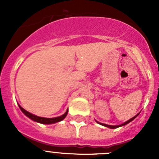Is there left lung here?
I'll use <instances>...</instances> for the list:
<instances>
[{"label":"left lung","instance_id":"obj_1","mask_svg":"<svg viewBox=\"0 0 159 159\" xmlns=\"http://www.w3.org/2000/svg\"><path fill=\"white\" fill-rule=\"evenodd\" d=\"M139 114H138V115H136L135 116H134V117H133V118H131V119H129V120H127V122H125L124 123H122V124H120V125H117V126H112V125H107V124H105V123H99V122L96 121V120H95V122H96L97 123H99V124L102 125V126H104V127H108V128H111V129H116V128H118V127H123V126H125V125H127V123H130V122H131L132 120H134V119H135V118L137 117L138 116H139Z\"/></svg>","mask_w":159,"mask_h":159}]
</instances>
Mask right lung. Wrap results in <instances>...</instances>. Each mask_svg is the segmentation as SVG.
<instances>
[{
  "mask_svg": "<svg viewBox=\"0 0 159 159\" xmlns=\"http://www.w3.org/2000/svg\"><path fill=\"white\" fill-rule=\"evenodd\" d=\"M19 105V107L20 109L21 110V111L25 114V116L29 117V119L33 120L35 122H37V123H42V124H52V123H58V122L62 121L63 119H65V117L67 116V112H68V110L66 111L65 113L62 116H59V117H56V118H43V117H40V116H35L33 114L30 113V112L27 111L26 110H25L21 106H20Z\"/></svg>",
  "mask_w": 159,
  "mask_h": 159,
  "instance_id": "right-lung-1",
  "label": "right lung"
}]
</instances>
